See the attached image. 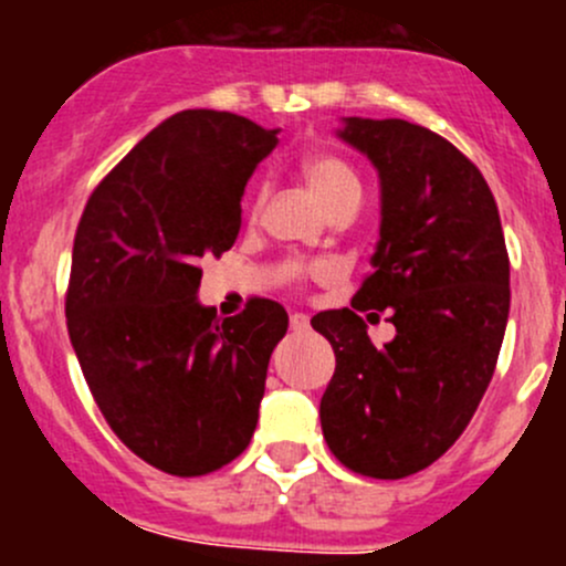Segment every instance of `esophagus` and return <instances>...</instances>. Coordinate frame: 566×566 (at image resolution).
Listing matches in <instances>:
<instances>
[{"label":"esophagus","mask_w":566,"mask_h":566,"mask_svg":"<svg viewBox=\"0 0 566 566\" xmlns=\"http://www.w3.org/2000/svg\"><path fill=\"white\" fill-rule=\"evenodd\" d=\"M290 328L306 331L310 328V315H304V312H293V315H290Z\"/></svg>","instance_id":"34e87169"}]
</instances>
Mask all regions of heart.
<instances>
[{"mask_svg":"<svg viewBox=\"0 0 566 566\" xmlns=\"http://www.w3.org/2000/svg\"><path fill=\"white\" fill-rule=\"evenodd\" d=\"M301 175L310 182V188L315 191L319 202L328 208V213L347 208V205L361 202V180L353 172L350 164H345L342 158L328 156V153H312V156H306L304 161H301ZM262 199H265V188H256L254 197H251V210L260 208ZM310 273L317 271L315 268L301 265V262H290L287 265L290 279H304L310 276Z\"/></svg>","mask_w":566,"mask_h":566,"instance_id":"heart-1","label":"heart"}]
</instances>
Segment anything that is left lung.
<instances>
[{"mask_svg": "<svg viewBox=\"0 0 566 566\" xmlns=\"http://www.w3.org/2000/svg\"><path fill=\"white\" fill-rule=\"evenodd\" d=\"M342 139L380 175V241L353 310L312 317L336 369L319 399L331 454L373 479L432 465L495 373L510 317V254L493 191L465 156L408 119L347 117ZM367 308L398 336L375 348Z\"/></svg>", "mask_w": 566, "mask_h": 566, "instance_id": "obj_1", "label": "left lung"}]
</instances>
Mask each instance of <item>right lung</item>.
I'll use <instances>...</instances> for the list:
<instances>
[{"instance_id":"1","label":"right lung","mask_w":566,"mask_h":566,"mask_svg":"<svg viewBox=\"0 0 566 566\" xmlns=\"http://www.w3.org/2000/svg\"><path fill=\"white\" fill-rule=\"evenodd\" d=\"M276 134L232 112H177L98 182L76 227L65 317L84 380L114 436L172 476L249 447L287 334L276 301L227 319L197 301L199 260L232 249Z\"/></svg>"}]
</instances>
